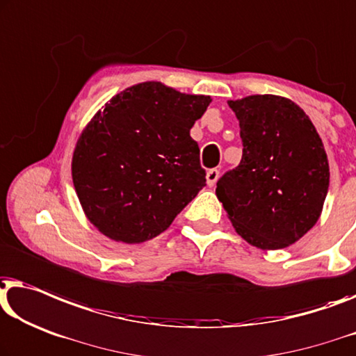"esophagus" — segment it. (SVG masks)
<instances>
[{
  "label": "esophagus",
  "instance_id": "1",
  "mask_svg": "<svg viewBox=\"0 0 356 356\" xmlns=\"http://www.w3.org/2000/svg\"><path fill=\"white\" fill-rule=\"evenodd\" d=\"M218 177H220V170L218 168H210L207 172V184L209 186H215V183L218 181Z\"/></svg>",
  "mask_w": 356,
  "mask_h": 356
}]
</instances>
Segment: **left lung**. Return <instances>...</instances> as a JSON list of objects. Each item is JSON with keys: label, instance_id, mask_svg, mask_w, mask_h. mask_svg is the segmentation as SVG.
<instances>
[{"label": "left lung", "instance_id": "obj_1", "mask_svg": "<svg viewBox=\"0 0 356 356\" xmlns=\"http://www.w3.org/2000/svg\"><path fill=\"white\" fill-rule=\"evenodd\" d=\"M228 104L239 120L242 159L216 183L236 233L264 250L284 249L319 218L329 163L315 125L296 102L254 95Z\"/></svg>", "mask_w": 356, "mask_h": 356}]
</instances>
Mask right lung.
<instances>
[{
	"instance_id": "1",
	"label": "right lung",
	"mask_w": 356,
	"mask_h": 356,
	"mask_svg": "<svg viewBox=\"0 0 356 356\" xmlns=\"http://www.w3.org/2000/svg\"><path fill=\"white\" fill-rule=\"evenodd\" d=\"M210 102V96L144 81L91 118L76 141L72 179L102 234L127 244L156 238L205 186L189 131Z\"/></svg>"
}]
</instances>
